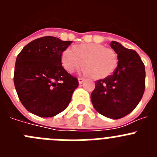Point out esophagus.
<instances>
[{"mask_svg":"<svg viewBox=\"0 0 157 157\" xmlns=\"http://www.w3.org/2000/svg\"><path fill=\"white\" fill-rule=\"evenodd\" d=\"M78 82H79V84H82L83 82L85 81V79H84L83 78H78Z\"/></svg>","mask_w":157,"mask_h":157,"instance_id":"1","label":"esophagus"}]
</instances>
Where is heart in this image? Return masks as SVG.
<instances>
[{
  "instance_id": "b5f03b06",
  "label": "heart",
  "mask_w": 157,
  "mask_h": 157,
  "mask_svg": "<svg viewBox=\"0 0 157 157\" xmlns=\"http://www.w3.org/2000/svg\"><path fill=\"white\" fill-rule=\"evenodd\" d=\"M61 63L65 70L72 73L86 67L84 72L96 79L109 77L118 65L117 54L113 49L101 44H82L66 48L61 55Z\"/></svg>"
}]
</instances>
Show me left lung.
Here are the masks:
<instances>
[{"label": "left lung", "instance_id": "8db88e82", "mask_svg": "<svg viewBox=\"0 0 157 157\" xmlns=\"http://www.w3.org/2000/svg\"><path fill=\"white\" fill-rule=\"evenodd\" d=\"M111 47L117 54V67L112 75L96 82L91 101L100 114L118 120L132 112L142 98L145 70L134 50L114 41L111 42Z\"/></svg>", "mask_w": 157, "mask_h": 157}]
</instances>
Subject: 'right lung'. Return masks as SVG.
Returning a JSON list of instances; mask_svg holds the SVG:
<instances>
[{
	"instance_id": "obj_1",
	"label": "right lung",
	"mask_w": 157,
	"mask_h": 157,
	"mask_svg": "<svg viewBox=\"0 0 157 157\" xmlns=\"http://www.w3.org/2000/svg\"><path fill=\"white\" fill-rule=\"evenodd\" d=\"M71 43L46 36L30 41L19 53L14 84L28 112L52 117L68 106L78 81L63 67L61 55Z\"/></svg>"
}]
</instances>
